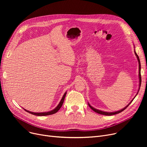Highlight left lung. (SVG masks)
<instances>
[{
	"instance_id": "left-lung-1",
	"label": "left lung",
	"mask_w": 147,
	"mask_h": 147,
	"mask_svg": "<svg viewBox=\"0 0 147 147\" xmlns=\"http://www.w3.org/2000/svg\"><path fill=\"white\" fill-rule=\"evenodd\" d=\"M135 48V47H134ZM135 52V55L136 56V57H137V59H138V63H139V79H140V88H139V89H138V93H137V94H138V92H139V90H140V87H141V63H140V58H139V57H138V55H137V53H136V52H135V51H134ZM137 94L136 95V96L137 95ZM135 96L134 97V98H135ZM134 98L132 100V101H130V102L127 105V106H126L124 109H121V110H119V111H115V112H105V111H101V110H97V109H95V108H94L93 107H92L89 104H89V106L90 107V109L93 110V111H94L95 112H96V113H98V114H102V115H114V114H118V113H121V111H124L126 108L129 105V104H130V103L132 102V101L134 99Z\"/></svg>"
}]
</instances>
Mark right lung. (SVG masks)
Here are the masks:
<instances>
[{"instance_id":"1","label":"right lung","mask_w":147,"mask_h":147,"mask_svg":"<svg viewBox=\"0 0 147 147\" xmlns=\"http://www.w3.org/2000/svg\"><path fill=\"white\" fill-rule=\"evenodd\" d=\"M66 94L67 92H65V93L64 94L63 98H62L61 101L59 102V104L57 105V107L55 108V109H53V110H51V111H48V112H43V113H34V112H32V111H29L28 110H26L25 109H24L25 111H26L27 112L29 113H31L33 115H37V116H44V115H51V114H53L56 113L60 109L61 107H62V105H63V103H64V99H65V95H66Z\"/></svg>"}]
</instances>
